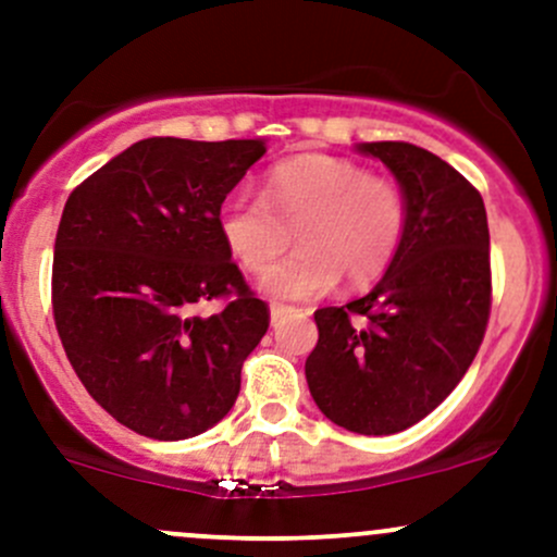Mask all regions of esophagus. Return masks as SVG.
I'll return each instance as SVG.
<instances>
[{"mask_svg":"<svg viewBox=\"0 0 557 557\" xmlns=\"http://www.w3.org/2000/svg\"><path fill=\"white\" fill-rule=\"evenodd\" d=\"M283 318H285V307L272 305V310H269V320H272V325L283 323Z\"/></svg>","mask_w":557,"mask_h":557,"instance_id":"obj_1","label":"esophagus"}]
</instances>
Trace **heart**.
I'll return each instance as SVG.
<instances>
[{
    "mask_svg": "<svg viewBox=\"0 0 557 557\" xmlns=\"http://www.w3.org/2000/svg\"><path fill=\"white\" fill-rule=\"evenodd\" d=\"M407 201L401 188L356 161L301 153L267 172L261 196L234 190L218 210L223 245L243 269L261 274L287 246L302 247L261 280L274 301H305L345 280L358 288L385 272L401 245Z\"/></svg>",
    "mask_w": 557,
    "mask_h": 557,
    "instance_id": "1",
    "label": "heart"
}]
</instances>
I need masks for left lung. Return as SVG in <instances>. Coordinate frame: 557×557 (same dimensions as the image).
<instances>
[{
    "label": "left lung",
    "instance_id": "1",
    "mask_svg": "<svg viewBox=\"0 0 557 557\" xmlns=\"http://www.w3.org/2000/svg\"><path fill=\"white\" fill-rule=\"evenodd\" d=\"M356 150L396 177L407 226L367 296L314 312L305 374L331 423L387 436L434 412L474 361L491 314V234L480 190L440 156L409 143Z\"/></svg>",
    "mask_w": 557,
    "mask_h": 557
}]
</instances>
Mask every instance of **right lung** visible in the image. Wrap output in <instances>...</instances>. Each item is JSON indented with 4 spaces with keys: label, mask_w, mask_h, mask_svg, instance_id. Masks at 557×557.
<instances>
[{
    "label": "right lung",
    "mask_w": 557,
    "mask_h": 557,
    "mask_svg": "<svg viewBox=\"0 0 557 557\" xmlns=\"http://www.w3.org/2000/svg\"><path fill=\"white\" fill-rule=\"evenodd\" d=\"M263 153V139H139L77 185L61 212V345L94 401L148 440H190L221 423L267 334V305L218 232L223 199ZM221 295L233 296L223 313L189 314Z\"/></svg>",
    "instance_id": "right-lung-1"
}]
</instances>
